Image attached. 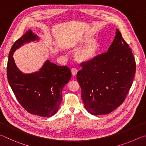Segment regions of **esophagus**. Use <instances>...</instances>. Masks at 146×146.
<instances>
[{
	"label": "esophagus",
	"instance_id": "34e87169",
	"mask_svg": "<svg viewBox=\"0 0 146 146\" xmlns=\"http://www.w3.org/2000/svg\"><path fill=\"white\" fill-rule=\"evenodd\" d=\"M71 70V73H72V75H73V76H75V75H76V73H77V72H78V70H77V69L75 68H72Z\"/></svg>",
	"mask_w": 146,
	"mask_h": 146
}]
</instances>
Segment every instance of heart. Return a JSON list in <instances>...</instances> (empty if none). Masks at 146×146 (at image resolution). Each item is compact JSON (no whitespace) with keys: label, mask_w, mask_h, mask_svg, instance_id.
<instances>
[{"label":"heart","mask_w":146,"mask_h":146,"mask_svg":"<svg viewBox=\"0 0 146 146\" xmlns=\"http://www.w3.org/2000/svg\"><path fill=\"white\" fill-rule=\"evenodd\" d=\"M78 46H83L76 51V58L81 62H88L95 58L101 49V44L91 36H85L78 41Z\"/></svg>","instance_id":"b5f03b06"}]
</instances>
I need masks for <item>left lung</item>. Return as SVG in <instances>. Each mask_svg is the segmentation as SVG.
<instances>
[{
    "label": "left lung",
    "mask_w": 146,
    "mask_h": 146,
    "mask_svg": "<svg viewBox=\"0 0 146 146\" xmlns=\"http://www.w3.org/2000/svg\"><path fill=\"white\" fill-rule=\"evenodd\" d=\"M76 78L86 110L106 115L122 104L131 87L136 62L131 49L118 29L108 52L80 63Z\"/></svg>",
    "instance_id": "left-lung-1"
}]
</instances>
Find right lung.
I'll list each match as a JSON object with an SVG mask.
<instances>
[{
  "label": "right lung",
  "mask_w": 146,
  "mask_h": 146,
  "mask_svg": "<svg viewBox=\"0 0 146 146\" xmlns=\"http://www.w3.org/2000/svg\"><path fill=\"white\" fill-rule=\"evenodd\" d=\"M38 40L29 30L15 41L9 53L7 78L15 95L24 110L31 114L49 117L55 114L62 100V91L71 77L70 69L47 60L38 72L23 74L14 62L15 51L24 43Z\"/></svg>",
  "instance_id": "add662e5"
}]
</instances>
